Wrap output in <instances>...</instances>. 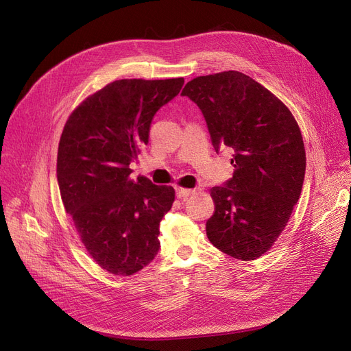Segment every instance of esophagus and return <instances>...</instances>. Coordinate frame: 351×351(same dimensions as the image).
Here are the masks:
<instances>
[{"label": "esophagus", "mask_w": 351, "mask_h": 351, "mask_svg": "<svg viewBox=\"0 0 351 351\" xmlns=\"http://www.w3.org/2000/svg\"><path fill=\"white\" fill-rule=\"evenodd\" d=\"M193 193H195V189L176 188V196H178L179 199H182V197H188V196H191V195H193Z\"/></svg>", "instance_id": "esophagus-1"}]
</instances>
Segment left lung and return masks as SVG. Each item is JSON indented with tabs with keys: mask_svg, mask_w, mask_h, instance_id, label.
Wrapping results in <instances>:
<instances>
[{
	"mask_svg": "<svg viewBox=\"0 0 351 351\" xmlns=\"http://www.w3.org/2000/svg\"><path fill=\"white\" fill-rule=\"evenodd\" d=\"M202 110L216 152L227 148L234 173L210 189L216 210L206 234L232 258H260L284 231L302 192L305 145L289 108L250 76L228 70L182 90Z\"/></svg>",
	"mask_w": 351,
	"mask_h": 351,
	"instance_id": "1",
	"label": "left lung"
}]
</instances>
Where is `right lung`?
I'll return each mask as SVG.
<instances>
[{"instance_id":"add662e5","label":"right lung","mask_w":351,"mask_h":351,"mask_svg":"<svg viewBox=\"0 0 351 351\" xmlns=\"http://www.w3.org/2000/svg\"><path fill=\"white\" fill-rule=\"evenodd\" d=\"M183 77L115 80L88 96L64 124L58 183L66 213L103 269L132 275L159 251V223L175 200L172 186L130 178L148 144L156 111L179 95Z\"/></svg>"}]
</instances>
